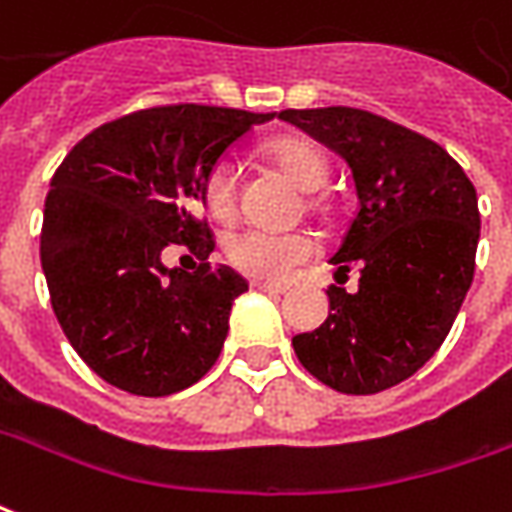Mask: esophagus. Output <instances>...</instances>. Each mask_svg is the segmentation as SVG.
<instances>
[{
	"label": "esophagus",
	"mask_w": 512,
	"mask_h": 512,
	"mask_svg": "<svg viewBox=\"0 0 512 512\" xmlns=\"http://www.w3.org/2000/svg\"><path fill=\"white\" fill-rule=\"evenodd\" d=\"M252 288H255V291H266V293H285V291H288L285 285H277V282H263V280H252Z\"/></svg>",
	"instance_id": "esophagus-1"
}]
</instances>
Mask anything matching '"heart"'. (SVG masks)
Listing matches in <instances>:
<instances>
[{"label":"heart","instance_id":"heart-1","mask_svg":"<svg viewBox=\"0 0 512 512\" xmlns=\"http://www.w3.org/2000/svg\"><path fill=\"white\" fill-rule=\"evenodd\" d=\"M268 160L302 191H316L330 177V163L324 152L307 138L285 135L266 144ZM205 210L216 221H230L238 210V191H235V169L230 163H219L207 174L202 188ZM316 252V241L310 232H268L249 230L235 232L227 238V257L238 271L255 280L277 282L288 277L299 263Z\"/></svg>","mask_w":512,"mask_h":512}]
</instances>
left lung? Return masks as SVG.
I'll list each match as a JSON object with an SVG mask.
<instances>
[{
	"mask_svg": "<svg viewBox=\"0 0 512 512\" xmlns=\"http://www.w3.org/2000/svg\"><path fill=\"white\" fill-rule=\"evenodd\" d=\"M349 163L357 216L330 263L360 268L355 293L332 285L327 321L293 335L324 385L368 396L413 377L449 335L474 280L477 191L430 138L357 107L282 110Z\"/></svg>",
	"mask_w": 512,
	"mask_h": 512,
	"instance_id": "obj_1",
	"label": "left lung"
}]
</instances>
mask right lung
Here are the masks:
<instances>
[{"mask_svg":"<svg viewBox=\"0 0 512 512\" xmlns=\"http://www.w3.org/2000/svg\"><path fill=\"white\" fill-rule=\"evenodd\" d=\"M274 113L169 105L107 121L71 149L44 205L41 266L60 327L99 377L135 396H169L205 377L249 291L199 219L219 157ZM185 243L203 263L169 269Z\"/></svg>","mask_w":512,"mask_h":512,"instance_id":"1","label":"right lung"}]
</instances>
